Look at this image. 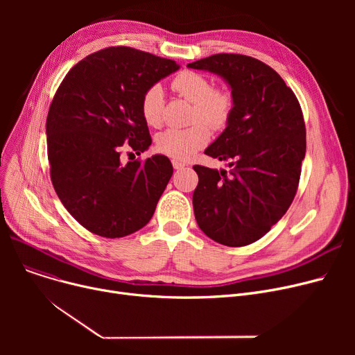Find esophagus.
<instances>
[{
	"label": "esophagus",
	"mask_w": 355,
	"mask_h": 355,
	"mask_svg": "<svg viewBox=\"0 0 355 355\" xmlns=\"http://www.w3.org/2000/svg\"><path fill=\"white\" fill-rule=\"evenodd\" d=\"M173 166L175 168V170H182V168L185 166V164L182 161H178V159H173Z\"/></svg>",
	"instance_id": "1"
}]
</instances>
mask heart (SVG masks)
Instances as JSON below:
<instances>
[{
    "label": "heart",
    "instance_id": "b5f03b06",
    "mask_svg": "<svg viewBox=\"0 0 355 355\" xmlns=\"http://www.w3.org/2000/svg\"><path fill=\"white\" fill-rule=\"evenodd\" d=\"M173 89L180 96L194 103L193 118L217 129L230 118L233 101L226 90L213 89L211 82L196 71H182L173 80ZM164 90L153 85L141 101L142 118L146 125L158 128L162 122ZM210 139L206 125L196 123L190 128H168L157 137L158 151L177 159H189Z\"/></svg>",
    "mask_w": 355,
    "mask_h": 355
}]
</instances>
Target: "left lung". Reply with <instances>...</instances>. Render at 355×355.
I'll return each instance as SVG.
<instances>
[{
  "mask_svg": "<svg viewBox=\"0 0 355 355\" xmlns=\"http://www.w3.org/2000/svg\"><path fill=\"white\" fill-rule=\"evenodd\" d=\"M187 67L217 74L233 101L225 130L204 151L230 170L193 166L197 225L217 243L250 245L282 218L296 194L306 151L300 102L272 67L249 55L221 53Z\"/></svg>",
  "mask_w": 355,
  "mask_h": 355,
  "instance_id": "obj_1",
  "label": "left lung"
}]
</instances>
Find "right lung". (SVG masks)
<instances>
[{"instance_id": "1", "label": "right lung", "mask_w": 355, "mask_h": 355, "mask_svg": "<svg viewBox=\"0 0 355 355\" xmlns=\"http://www.w3.org/2000/svg\"><path fill=\"white\" fill-rule=\"evenodd\" d=\"M178 69L137 49L109 47L73 66L55 92L46 122L51 182L89 232L123 237L151 220L173 175L171 161L155 154L122 164L121 146L126 142L141 155L151 145L142 96Z\"/></svg>"}]
</instances>
